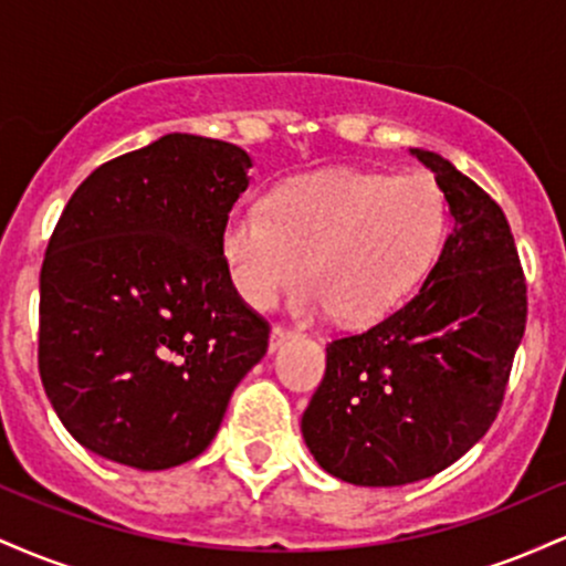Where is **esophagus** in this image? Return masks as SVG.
Segmentation results:
<instances>
[{
  "label": "esophagus",
  "mask_w": 566,
  "mask_h": 566,
  "mask_svg": "<svg viewBox=\"0 0 566 566\" xmlns=\"http://www.w3.org/2000/svg\"><path fill=\"white\" fill-rule=\"evenodd\" d=\"M292 337H297L295 333H292V329H287V327H274V329H271V337H269V348H271V350L282 348L284 343L292 340Z\"/></svg>",
  "instance_id": "esophagus-1"
}]
</instances>
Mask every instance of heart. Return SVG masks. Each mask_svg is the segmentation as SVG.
<instances>
[{"label": "heart", "mask_w": 566, "mask_h": 566, "mask_svg": "<svg viewBox=\"0 0 566 566\" xmlns=\"http://www.w3.org/2000/svg\"><path fill=\"white\" fill-rule=\"evenodd\" d=\"M447 233V201L423 172L324 170L287 180L226 218L220 250L233 287L269 308L303 274L297 314L369 324L391 314L428 274Z\"/></svg>", "instance_id": "obj_1"}]
</instances>
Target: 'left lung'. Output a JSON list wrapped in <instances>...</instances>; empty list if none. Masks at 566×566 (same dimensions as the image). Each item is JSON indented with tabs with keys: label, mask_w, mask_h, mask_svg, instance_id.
I'll use <instances>...</instances> for the list:
<instances>
[{
	"label": "left lung",
	"mask_w": 566,
	"mask_h": 566,
	"mask_svg": "<svg viewBox=\"0 0 566 566\" xmlns=\"http://www.w3.org/2000/svg\"><path fill=\"white\" fill-rule=\"evenodd\" d=\"M450 207L452 231L399 311L327 346L301 431L324 471L399 486L444 471L490 431L524 324L527 282L503 210L452 161L409 148Z\"/></svg>",
	"instance_id": "8db88e82"
}]
</instances>
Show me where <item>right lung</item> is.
I'll use <instances>...</instances> for the list:
<instances>
[{
  "mask_svg": "<svg viewBox=\"0 0 566 566\" xmlns=\"http://www.w3.org/2000/svg\"><path fill=\"white\" fill-rule=\"evenodd\" d=\"M250 167L233 143L170 133L69 199L39 276V375L90 452L140 471L188 463L265 356L269 322L220 250Z\"/></svg>",
  "mask_w": 566,
  "mask_h": 566,
  "instance_id": "obj_1",
  "label": "right lung"
}]
</instances>
